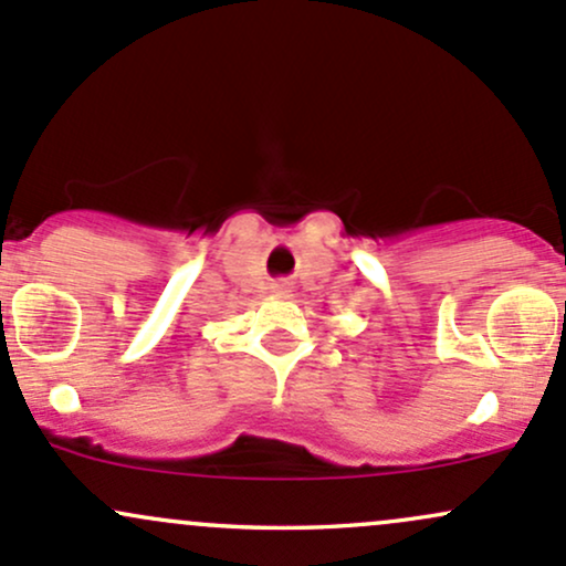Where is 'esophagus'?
Here are the masks:
<instances>
[{"label":"esophagus","instance_id":"esophagus-1","mask_svg":"<svg viewBox=\"0 0 566 566\" xmlns=\"http://www.w3.org/2000/svg\"><path fill=\"white\" fill-rule=\"evenodd\" d=\"M272 294H275V296H289L291 294V283L285 281V277H281V281L272 283Z\"/></svg>","mask_w":566,"mask_h":566}]
</instances>
